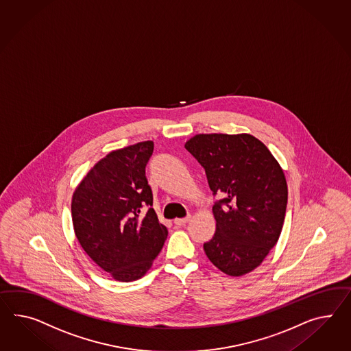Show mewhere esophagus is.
I'll list each match as a JSON object with an SVG mask.
<instances>
[{
  "label": "esophagus",
  "mask_w": 351,
  "mask_h": 351,
  "mask_svg": "<svg viewBox=\"0 0 351 351\" xmlns=\"http://www.w3.org/2000/svg\"><path fill=\"white\" fill-rule=\"evenodd\" d=\"M189 220H191V215L186 216V217H183V219H176L174 220V224L176 225H184L189 223Z\"/></svg>",
  "instance_id": "1"
}]
</instances>
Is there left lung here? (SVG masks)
I'll return each mask as SVG.
<instances>
[{
    "instance_id": "obj_1",
    "label": "left lung",
    "mask_w": 351,
    "mask_h": 351,
    "mask_svg": "<svg viewBox=\"0 0 351 351\" xmlns=\"http://www.w3.org/2000/svg\"><path fill=\"white\" fill-rule=\"evenodd\" d=\"M184 147L206 171L214 195L216 232L204 244L207 258L229 276L258 267L279 241L288 184L267 146L250 134H199Z\"/></svg>"
}]
</instances>
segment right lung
Instances as JSON below:
<instances>
[{
	"label": "right lung",
	"mask_w": 351,
	"mask_h": 351,
	"mask_svg": "<svg viewBox=\"0 0 351 351\" xmlns=\"http://www.w3.org/2000/svg\"><path fill=\"white\" fill-rule=\"evenodd\" d=\"M153 150V141H143L110 152L72 195V224L82 250L122 282L143 278L168 237L152 207L153 193L145 177Z\"/></svg>",
	"instance_id": "1"
}]
</instances>
